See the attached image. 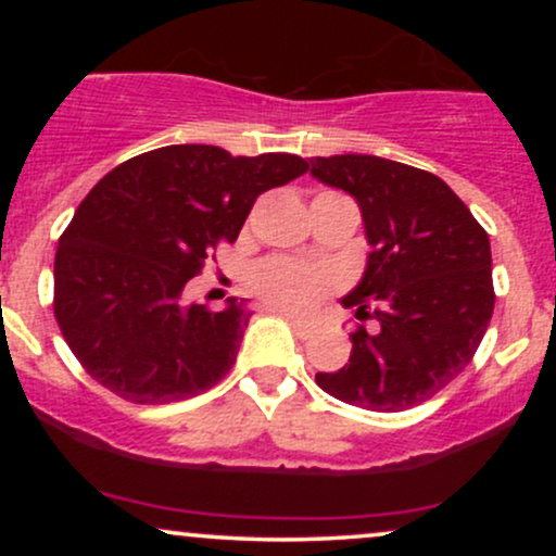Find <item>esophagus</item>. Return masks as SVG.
I'll return each mask as SVG.
<instances>
[{"label":"esophagus","instance_id":"esophagus-1","mask_svg":"<svg viewBox=\"0 0 556 556\" xmlns=\"http://www.w3.org/2000/svg\"><path fill=\"white\" fill-rule=\"evenodd\" d=\"M282 316L287 318V321H290V327L295 329L298 337H303V340H305V337L314 334V327H311V324H305L303 318H298V316H292V314H282Z\"/></svg>","mask_w":556,"mask_h":556}]
</instances>
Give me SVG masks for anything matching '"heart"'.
Listing matches in <instances>:
<instances>
[{
    "mask_svg": "<svg viewBox=\"0 0 556 556\" xmlns=\"http://www.w3.org/2000/svg\"><path fill=\"white\" fill-rule=\"evenodd\" d=\"M327 287L329 277L321 269L285 256L264 258L251 274V290L264 303L292 314L311 308Z\"/></svg>",
    "mask_w": 556,
    "mask_h": 556,
    "instance_id": "b5f03b06",
    "label": "heart"
}]
</instances>
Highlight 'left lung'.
I'll list each match as a JSON object with an SVG mask.
<instances>
[{"instance_id": "1", "label": "left lung", "mask_w": 556, "mask_h": 556, "mask_svg": "<svg viewBox=\"0 0 556 556\" xmlns=\"http://www.w3.org/2000/svg\"><path fill=\"white\" fill-rule=\"evenodd\" d=\"M311 175L358 201L374 251L340 371L316 374L331 397L376 413L431 400L473 361L494 314L491 245L470 208L431 172L368 154L316 156Z\"/></svg>"}]
</instances>
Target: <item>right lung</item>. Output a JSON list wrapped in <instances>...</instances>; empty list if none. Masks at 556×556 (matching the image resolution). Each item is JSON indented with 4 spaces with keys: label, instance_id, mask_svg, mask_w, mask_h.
<instances>
[{
    "label": "right lung",
    "instance_id": "right-lung-1",
    "mask_svg": "<svg viewBox=\"0 0 556 556\" xmlns=\"http://www.w3.org/2000/svg\"><path fill=\"white\" fill-rule=\"evenodd\" d=\"M308 172L295 154L164 146L127 159L83 198L54 258V318L91 379L136 405L206 392L229 374L251 311L182 305L266 190Z\"/></svg>",
    "mask_w": 556,
    "mask_h": 556
}]
</instances>
